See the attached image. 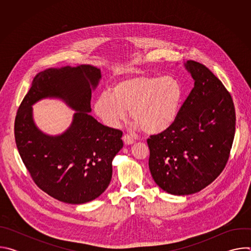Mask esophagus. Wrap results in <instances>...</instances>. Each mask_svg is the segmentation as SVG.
I'll list each match as a JSON object with an SVG mask.
<instances>
[{
	"mask_svg": "<svg viewBox=\"0 0 251 251\" xmlns=\"http://www.w3.org/2000/svg\"><path fill=\"white\" fill-rule=\"evenodd\" d=\"M123 141L125 143V145H132L133 143H134V139L130 135H128V134H124L123 135Z\"/></svg>",
	"mask_w": 251,
	"mask_h": 251,
	"instance_id": "esophagus-1",
	"label": "esophagus"
}]
</instances>
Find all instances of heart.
<instances>
[{
	"label": "heart",
	"instance_id": "1",
	"mask_svg": "<svg viewBox=\"0 0 251 251\" xmlns=\"http://www.w3.org/2000/svg\"><path fill=\"white\" fill-rule=\"evenodd\" d=\"M182 99L183 88L176 78L136 75L98 95L93 111L105 126L116 128L129 110L135 127L147 134H158L174 124Z\"/></svg>",
	"mask_w": 251,
	"mask_h": 251
}]
</instances>
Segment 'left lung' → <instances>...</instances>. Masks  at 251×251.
I'll return each instance as SVG.
<instances>
[{
	"label": "left lung",
	"mask_w": 251,
	"mask_h": 251,
	"mask_svg": "<svg viewBox=\"0 0 251 251\" xmlns=\"http://www.w3.org/2000/svg\"><path fill=\"white\" fill-rule=\"evenodd\" d=\"M185 68L195 83L174 124L147 143L155 183L175 196L198 193L224 170L235 132L232 98L211 71L194 60Z\"/></svg>",
	"instance_id": "1"
}]
</instances>
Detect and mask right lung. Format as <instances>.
<instances>
[{"instance_id":"right-lung-1","label":"right lung","mask_w":251,"mask_h":251,"mask_svg":"<svg viewBox=\"0 0 251 251\" xmlns=\"http://www.w3.org/2000/svg\"><path fill=\"white\" fill-rule=\"evenodd\" d=\"M99 68L82 64L48 68L38 74L15 121L16 144L32 180L50 197L71 204L98 198L109 186L112 161L122 149V132L99 123L91 112V93L101 79ZM53 98L76 111L61 134L43 132L32 105Z\"/></svg>"}]
</instances>
